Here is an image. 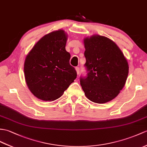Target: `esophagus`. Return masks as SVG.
Returning <instances> with one entry per match:
<instances>
[{
	"instance_id": "obj_1",
	"label": "esophagus",
	"mask_w": 147,
	"mask_h": 147,
	"mask_svg": "<svg viewBox=\"0 0 147 147\" xmlns=\"http://www.w3.org/2000/svg\"><path fill=\"white\" fill-rule=\"evenodd\" d=\"M75 69H76V70L77 74H79L80 73V67H76V68H75Z\"/></svg>"
}]
</instances>
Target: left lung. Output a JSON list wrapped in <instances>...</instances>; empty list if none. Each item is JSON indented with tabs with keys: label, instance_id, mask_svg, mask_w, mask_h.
Returning a JSON list of instances; mask_svg holds the SVG:
<instances>
[{
	"label": "left lung",
	"instance_id": "left-lung-1",
	"mask_svg": "<svg viewBox=\"0 0 147 147\" xmlns=\"http://www.w3.org/2000/svg\"><path fill=\"white\" fill-rule=\"evenodd\" d=\"M87 74L80 77L86 96L96 103L114 99L125 86L128 74L127 59L113 41L95 35L84 40Z\"/></svg>",
	"mask_w": 147,
	"mask_h": 147
}]
</instances>
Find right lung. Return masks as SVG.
<instances>
[{
	"instance_id": "right-lung-1",
	"label": "right lung",
	"mask_w": 147,
	"mask_h": 147,
	"mask_svg": "<svg viewBox=\"0 0 147 147\" xmlns=\"http://www.w3.org/2000/svg\"><path fill=\"white\" fill-rule=\"evenodd\" d=\"M66 40L63 30L47 34L26 58L24 71L27 85L40 100L59 98L76 78V71L69 64L71 55L65 49Z\"/></svg>"
}]
</instances>
